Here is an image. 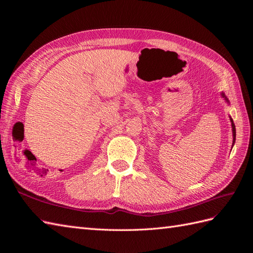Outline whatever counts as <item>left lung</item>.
<instances>
[{
	"instance_id": "1",
	"label": "left lung",
	"mask_w": 253,
	"mask_h": 253,
	"mask_svg": "<svg viewBox=\"0 0 253 253\" xmlns=\"http://www.w3.org/2000/svg\"><path fill=\"white\" fill-rule=\"evenodd\" d=\"M220 96L223 97L224 99H225V101L229 104V100H228V98L225 96V94L224 93H220ZM230 121H231V126H232V136H233V141H232V147L234 145V143H235V134H236V132H235V126H234V124H233V120H232V118L230 117Z\"/></svg>"
}]
</instances>
